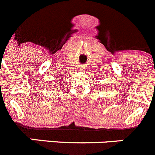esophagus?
<instances>
[{"label": "esophagus", "mask_w": 155, "mask_h": 155, "mask_svg": "<svg viewBox=\"0 0 155 155\" xmlns=\"http://www.w3.org/2000/svg\"><path fill=\"white\" fill-rule=\"evenodd\" d=\"M81 71H83V70H81Z\"/></svg>", "instance_id": "esophagus-1"}]
</instances>
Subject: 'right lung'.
Here are the masks:
<instances>
[{
    "mask_svg": "<svg viewBox=\"0 0 155 155\" xmlns=\"http://www.w3.org/2000/svg\"><path fill=\"white\" fill-rule=\"evenodd\" d=\"M61 80H62V79H61ZM59 81H60V79H59ZM55 83H56V84H57V85H58V86H61V85H62V84H61V81H57L56 82V80H55Z\"/></svg>",
    "mask_w": 155,
    "mask_h": 155,
    "instance_id": "obj_1",
    "label": "right lung"
}]
</instances>
